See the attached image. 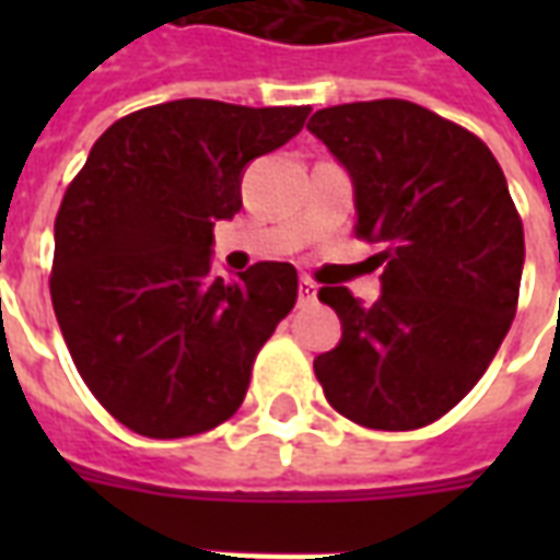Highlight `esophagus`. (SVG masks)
Segmentation results:
<instances>
[{
  "label": "esophagus",
  "mask_w": 560,
  "mask_h": 560,
  "mask_svg": "<svg viewBox=\"0 0 560 560\" xmlns=\"http://www.w3.org/2000/svg\"><path fill=\"white\" fill-rule=\"evenodd\" d=\"M317 296V284L312 279H300V300L303 303H312Z\"/></svg>",
  "instance_id": "obj_1"
}]
</instances>
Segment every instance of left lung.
I'll return each mask as SVG.
<instances>
[{
  "label": "left lung",
  "mask_w": 560,
  "mask_h": 560,
  "mask_svg": "<svg viewBox=\"0 0 560 560\" xmlns=\"http://www.w3.org/2000/svg\"><path fill=\"white\" fill-rule=\"evenodd\" d=\"M308 131L351 173L353 233L384 267L372 308L317 291L341 341L315 375L341 417L422 429L468 396L516 317L525 233L504 171L468 128L401 98L324 107Z\"/></svg>",
  "instance_id": "1"
}]
</instances>
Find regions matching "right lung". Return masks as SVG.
Returning <instances> with one entry per match:
<instances>
[{
	"label": "right lung",
	"instance_id": "obj_1",
	"mask_svg": "<svg viewBox=\"0 0 560 560\" xmlns=\"http://www.w3.org/2000/svg\"><path fill=\"white\" fill-rule=\"evenodd\" d=\"M312 107L179 98L116 119L56 212L50 300L104 411L143 438H188L240 411L257 351L296 303L291 264L209 272L245 164L300 135Z\"/></svg>",
	"mask_w": 560,
	"mask_h": 560
}]
</instances>
